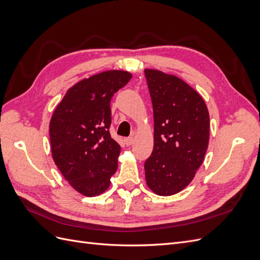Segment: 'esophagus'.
<instances>
[{
  "label": "esophagus",
  "mask_w": 260,
  "mask_h": 260,
  "mask_svg": "<svg viewBox=\"0 0 260 260\" xmlns=\"http://www.w3.org/2000/svg\"><path fill=\"white\" fill-rule=\"evenodd\" d=\"M133 142H135V139H133L132 137H129V138H125V139H124V143H125V145L130 146V145H132V144H133Z\"/></svg>",
  "instance_id": "obj_1"
}]
</instances>
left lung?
<instances>
[{"label":"left lung","mask_w":260,"mask_h":260,"mask_svg":"<svg viewBox=\"0 0 260 260\" xmlns=\"http://www.w3.org/2000/svg\"><path fill=\"white\" fill-rule=\"evenodd\" d=\"M154 114V148L144 164L148 187L161 196L182 191L203 164L209 114L200 94L180 78L145 69Z\"/></svg>","instance_id":"1"}]
</instances>
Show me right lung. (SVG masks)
<instances>
[{"label":"right lung","instance_id":"right-lung-1","mask_svg":"<svg viewBox=\"0 0 260 260\" xmlns=\"http://www.w3.org/2000/svg\"><path fill=\"white\" fill-rule=\"evenodd\" d=\"M132 75L122 70L94 75L70 88L50 121L52 156L77 192H105L118 167L120 145L111 137V100Z\"/></svg>","mask_w":260,"mask_h":260}]
</instances>
